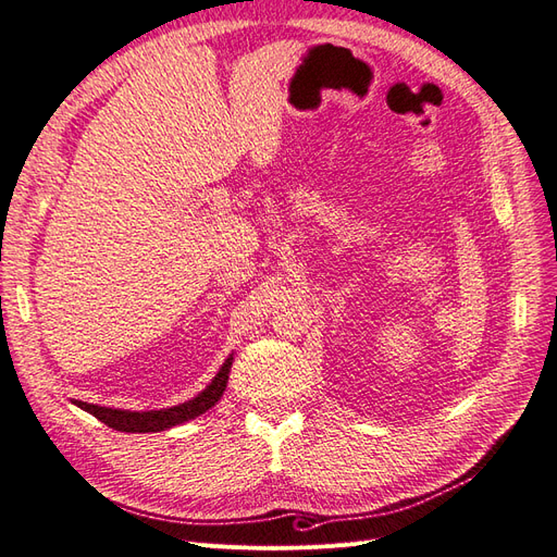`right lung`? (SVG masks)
<instances>
[{
  "label": "right lung",
  "instance_id": "add662e5",
  "mask_svg": "<svg viewBox=\"0 0 557 557\" xmlns=\"http://www.w3.org/2000/svg\"><path fill=\"white\" fill-rule=\"evenodd\" d=\"M232 356L223 362V367L218 369V374L211 379V383L195 395L193 399L176 404V407L170 409H158V411H129V409H111V407H99V404H88L74 399L78 409L92 413L97 420H102L104 425L117 430V432H162L176 428L181 423H188V420L207 413L211 407H215L218 399L223 397L227 379H230V369H232Z\"/></svg>",
  "mask_w": 557,
  "mask_h": 557
}]
</instances>
